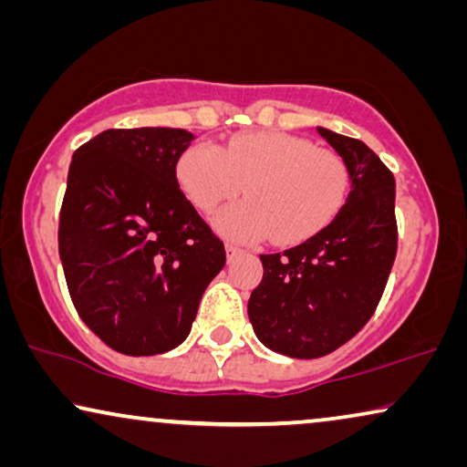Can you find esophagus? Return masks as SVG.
<instances>
[{"instance_id": "esophagus-1", "label": "esophagus", "mask_w": 467, "mask_h": 467, "mask_svg": "<svg viewBox=\"0 0 467 467\" xmlns=\"http://www.w3.org/2000/svg\"><path fill=\"white\" fill-rule=\"evenodd\" d=\"M225 251H227V261H234L235 257H238V254H242V248L235 246V244H227Z\"/></svg>"}]
</instances>
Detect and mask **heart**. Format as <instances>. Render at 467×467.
I'll return each instance as SVG.
<instances>
[{"instance_id": "1", "label": "heart", "mask_w": 467, "mask_h": 467, "mask_svg": "<svg viewBox=\"0 0 467 467\" xmlns=\"http://www.w3.org/2000/svg\"><path fill=\"white\" fill-rule=\"evenodd\" d=\"M182 193L202 213L232 200L244 187L248 200L221 210L213 223L232 240L270 235L296 244L327 225L348 193V168L337 152L285 131H257L219 146L197 142L178 159Z\"/></svg>"}]
</instances>
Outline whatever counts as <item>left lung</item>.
<instances>
[{"label": "left lung", "mask_w": 467, "mask_h": 467, "mask_svg": "<svg viewBox=\"0 0 467 467\" xmlns=\"http://www.w3.org/2000/svg\"><path fill=\"white\" fill-rule=\"evenodd\" d=\"M317 131L347 163V202L302 244L261 254L264 278L248 299L254 336L293 359L329 355L369 321L398 251L391 171L361 140Z\"/></svg>", "instance_id": "left-lung-1"}]
</instances>
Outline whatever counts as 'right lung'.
I'll return each instance as SVG.
<instances>
[{"mask_svg":"<svg viewBox=\"0 0 467 467\" xmlns=\"http://www.w3.org/2000/svg\"><path fill=\"white\" fill-rule=\"evenodd\" d=\"M193 140L174 127L106 130L69 163L59 257L80 318L117 353L161 355L187 340L225 265L176 181Z\"/></svg>","mask_w":467,"mask_h":467,"instance_id":"right-lung-1","label":"right lung"}]
</instances>
